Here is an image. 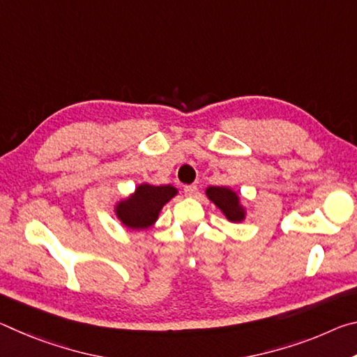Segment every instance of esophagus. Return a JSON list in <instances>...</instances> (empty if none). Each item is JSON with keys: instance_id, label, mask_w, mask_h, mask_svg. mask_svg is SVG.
Listing matches in <instances>:
<instances>
[{"instance_id": "1", "label": "esophagus", "mask_w": 357, "mask_h": 357, "mask_svg": "<svg viewBox=\"0 0 357 357\" xmlns=\"http://www.w3.org/2000/svg\"><path fill=\"white\" fill-rule=\"evenodd\" d=\"M197 192H198V187L195 184H190V185L184 187V193L187 197H195Z\"/></svg>"}]
</instances>
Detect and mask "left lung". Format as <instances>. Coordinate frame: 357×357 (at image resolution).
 Returning a JSON list of instances; mask_svg holds the SVG:
<instances>
[{
  "label": "left lung",
  "instance_id": "obj_1",
  "mask_svg": "<svg viewBox=\"0 0 357 357\" xmlns=\"http://www.w3.org/2000/svg\"><path fill=\"white\" fill-rule=\"evenodd\" d=\"M206 195L211 202H214L215 206L222 209L228 220L239 222L244 219V211L239 206V198L233 190L227 189V187H209Z\"/></svg>",
  "mask_w": 357,
  "mask_h": 357
}]
</instances>
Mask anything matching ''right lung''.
I'll return each instance as SVG.
<instances>
[{"mask_svg":"<svg viewBox=\"0 0 357 357\" xmlns=\"http://www.w3.org/2000/svg\"><path fill=\"white\" fill-rule=\"evenodd\" d=\"M176 195V189L172 185H149L137 187L134 195L121 202L116 214L128 228L143 229L153 225L162 206Z\"/></svg>","mask_w":357,"mask_h":357,"instance_id":"add662e5","label":"right lung"}]
</instances>
